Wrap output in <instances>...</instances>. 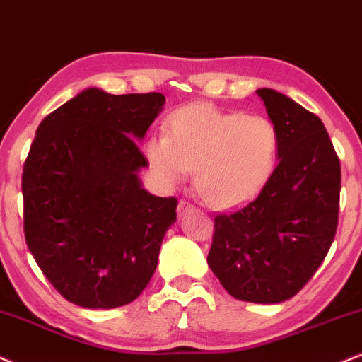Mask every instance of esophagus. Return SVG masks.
I'll list each match as a JSON object with an SVG mask.
<instances>
[{"instance_id": "obj_1", "label": "esophagus", "mask_w": 362, "mask_h": 362, "mask_svg": "<svg viewBox=\"0 0 362 362\" xmlns=\"http://www.w3.org/2000/svg\"><path fill=\"white\" fill-rule=\"evenodd\" d=\"M192 207H194V205H192L190 202H187V200H178V205H177V212H178V215H182V214H185L187 210H190Z\"/></svg>"}]
</instances>
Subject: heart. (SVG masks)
I'll return each instance as SVG.
<instances>
[{"mask_svg":"<svg viewBox=\"0 0 362 362\" xmlns=\"http://www.w3.org/2000/svg\"><path fill=\"white\" fill-rule=\"evenodd\" d=\"M271 118L187 105L167 118V134L152 135L145 155L158 177L175 185L195 168V187L212 207H232L267 184L279 155Z\"/></svg>","mask_w":362,"mask_h":362,"instance_id":"heart-1","label":"heart"}]
</instances>
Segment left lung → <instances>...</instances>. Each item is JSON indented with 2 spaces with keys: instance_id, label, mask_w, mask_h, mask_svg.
<instances>
[{
  "instance_id": "left-lung-1",
  "label": "left lung",
  "mask_w": 362,
  "mask_h": 362,
  "mask_svg": "<svg viewBox=\"0 0 362 362\" xmlns=\"http://www.w3.org/2000/svg\"><path fill=\"white\" fill-rule=\"evenodd\" d=\"M257 95L279 130V163L259 195L215 215L207 262L232 297L276 304L303 289L331 249L341 163L321 118L276 90Z\"/></svg>"
}]
</instances>
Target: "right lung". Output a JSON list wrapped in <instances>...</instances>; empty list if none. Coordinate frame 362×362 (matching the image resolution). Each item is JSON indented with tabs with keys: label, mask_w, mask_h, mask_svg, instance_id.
I'll return each mask as SVG.
<instances>
[{
	"label": "right lung",
	"mask_w": 362,
	"mask_h": 362,
	"mask_svg": "<svg viewBox=\"0 0 362 362\" xmlns=\"http://www.w3.org/2000/svg\"><path fill=\"white\" fill-rule=\"evenodd\" d=\"M165 103L162 93L88 88L40 123L23 165V230L49 284L88 309L141 294L158 262L175 197L141 189L147 167L134 139Z\"/></svg>",
	"instance_id": "obj_1"
}]
</instances>
